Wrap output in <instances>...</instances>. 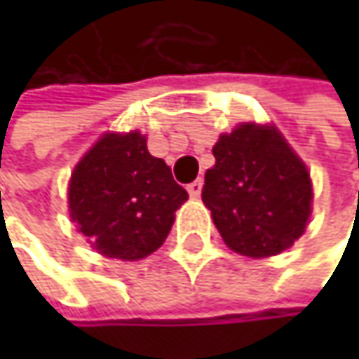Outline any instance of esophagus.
Here are the masks:
<instances>
[{
  "mask_svg": "<svg viewBox=\"0 0 359 359\" xmlns=\"http://www.w3.org/2000/svg\"><path fill=\"white\" fill-rule=\"evenodd\" d=\"M201 187H203V180L197 179V180H193L191 184H187V191H189V195H191V197H199Z\"/></svg>",
  "mask_w": 359,
  "mask_h": 359,
  "instance_id": "34e87169",
  "label": "esophagus"
}]
</instances>
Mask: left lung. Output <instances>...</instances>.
<instances>
[{
    "instance_id": "obj_1",
    "label": "left lung",
    "mask_w": 359,
    "mask_h": 359,
    "mask_svg": "<svg viewBox=\"0 0 359 359\" xmlns=\"http://www.w3.org/2000/svg\"><path fill=\"white\" fill-rule=\"evenodd\" d=\"M201 199L224 243L250 257L289 250L312 205L308 168L272 126L241 124L214 145Z\"/></svg>"
}]
</instances>
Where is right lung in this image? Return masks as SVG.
<instances>
[{"label": "right lung", "instance_id": "1", "mask_svg": "<svg viewBox=\"0 0 359 359\" xmlns=\"http://www.w3.org/2000/svg\"><path fill=\"white\" fill-rule=\"evenodd\" d=\"M189 199L141 133L104 135L70 179V216L89 243L108 257L141 259L158 250Z\"/></svg>", "mask_w": 359, "mask_h": 359}]
</instances>
